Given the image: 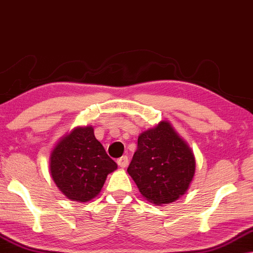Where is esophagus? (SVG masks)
<instances>
[{
    "label": "esophagus",
    "instance_id": "esophagus-1",
    "mask_svg": "<svg viewBox=\"0 0 253 253\" xmlns=\"http://www.w3.org/2000/svg\"><path fill=\"white\" fill-rule=\"evenodd\" d=\"M118 165L119 167H122V169H126V167L128 166V163H129V159H128L127 156H123V157H120L118 159Z\"/></svg>",
    "mask_w": 253,
    "mask_h": 253
}]
</instances>
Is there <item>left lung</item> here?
I'll return each instance as SVG.
<instances>
[{
  "label": "left lung",
  "mask_w": 253,
  "mask_h": 253,
  "mask_svg": "<svg viewBox=\"0 0 253 253\" xmlns=\"http://www.w3.org/2000/svg\"><path fill=\"white\" fill-rule=\"evenodd\" d=\"M196 159L189 145L169 122L143 131L127 172L147 201L169 204L189 189Z\"/></svg>",
  "instance_id": "obj_1"
}]
</instances>
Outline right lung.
I'll use <instances>...</instances> for the list:
<instances>
[{
  "instance_id": "obj_1",
  "label": "right lung",
  "mask_w": 253,
  "mask_h": 253,
  "mask_svg": "<svg viewBox=\"0 0 253 253\" xmlns=\"http://www.w3.org/2000/svg\"><path fill=\"white\" fill-rule=\"evenodd\" d=\"M118 169L92 126L73 128L57 142L49 158L50 175L64 196L71 201L89 202L101 193L108 174Z\"/></svg>"
}]
</instances>
